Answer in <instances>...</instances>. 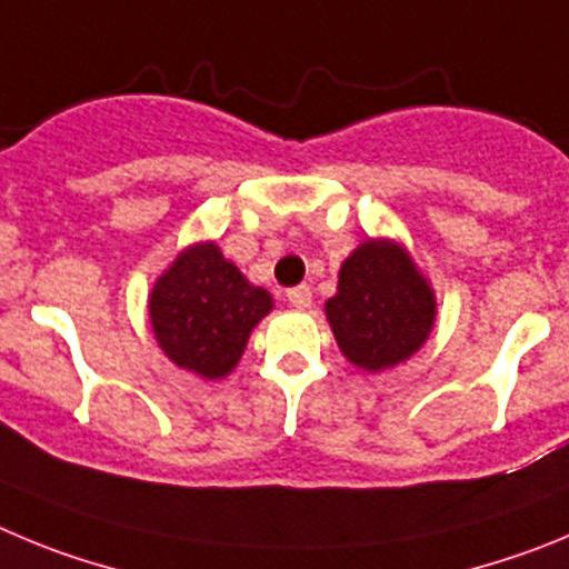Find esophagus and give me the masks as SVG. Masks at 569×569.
<instances>
[{
    "mask_svg": "<svg viewBox=\"0 0 569 569\" xmlns=\"http://www.w3.org/2000/svg\"><path fill=\"white\" fill-rule=\"evenodd\" d=\"M286 300H289L295 309H309V306H311V289H309V286H295V289L286 291Z\"/></svg>",
    "mask_w": 569,
    "mask_h": 569,
    "instance_id": "34e87169",
    "label": "esophagus"
}]
</instances>
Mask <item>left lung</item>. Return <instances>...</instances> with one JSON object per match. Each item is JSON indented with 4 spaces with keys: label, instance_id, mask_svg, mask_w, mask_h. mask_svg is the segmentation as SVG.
Returning <instances> with one entry per match:
<instances>
[{
    "label": "left lung",
    "instance_id": "obj_1",
    "mask_svg": "<svg viewBox=\"0 0 569 569\" xmlns=\"http://www.w3.org/2000/svg\"><path fill=\"white\" fill-rule=\"evenodd\" d=\"M433 315L431 286L391 240L362 243L342 263L337 295L326 303L337 346L366 371L408 360L431 335Z\"/></svg>",
    "mask_w": 569,
    "mask_h": 569
}]
</instances>
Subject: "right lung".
<instances>
[{"label":"right lung","instance_id":"add662e5","mask_svg":"<svg viewBox=\"0 0 569 569\" xmlns=\"http://www.w3.org/2000/svg\"><path fill=\"white\" fill-rule=\"evenodd\" d=\"M269 309L272 295L249 283L214 243L178 254L150 295V320L163 355L207 380L238 366L249 331Z\"/></svg>","mask_w":569,"mask_h":569}]
</instances>
